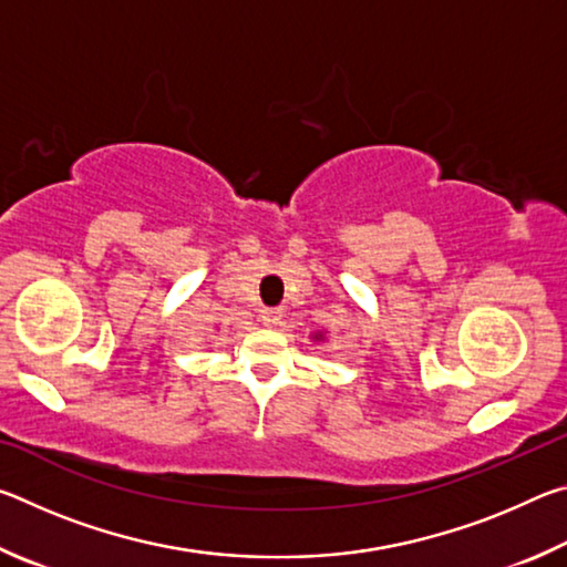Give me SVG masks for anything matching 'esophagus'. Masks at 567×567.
Here are the masks:
<instances>
[{
  "mask_svg": "<svg viewBox=\"0 0 567 567\" xmlns=\"http://www.w3.org/2000/svg\"><path fill=\"white\" fill-rule=\"evenodd\" d=\"M280 320H282L280 307H262L260 310V322L265 324V328H275Z\"/></svg>",
  "mask_w": 567,
  "mask_h": 567,
  "instance_id": "obj_1",
  "label": "esophagus"
}]
</instances>
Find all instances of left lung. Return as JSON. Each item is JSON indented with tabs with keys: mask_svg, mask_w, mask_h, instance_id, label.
<instances>
[{
	"mask_svg": "<svg viewBox=\"0 0 567 567\" xmlns=\"http://www.w3.org/2000/svg\"><path fill=\"white\" fill-rule=\"evenodd\" d=\"M324 338H328V334H324V332H315L312 334V342H324Z\"/></svg>",
	"mask_w": 567,
	"mask_h": 567,
	"instance_id": "8db88e82",
	"label": "left lung"
}]
</instances>
